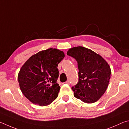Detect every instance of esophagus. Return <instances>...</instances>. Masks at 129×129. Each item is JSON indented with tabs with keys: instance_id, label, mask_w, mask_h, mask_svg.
I'll list each match as a JSON object with an SVG mask.
<instances>
[{
	"instance_id": "obj_1",
	"label": "esophagus",
	"mask_w": 129,
	"mask_h": 129,
	"mask_svg": "<svg viewBox=\"0 0 129 129\" xmlns=\"http://www.w3.org/2000/svg\"><path fill=\"white\" fill-rule=\"evenodd\" d=\"M65 83H66V84H70V81L67 80V81H66V82H65Z\"/></svg>"
}]
</instances>
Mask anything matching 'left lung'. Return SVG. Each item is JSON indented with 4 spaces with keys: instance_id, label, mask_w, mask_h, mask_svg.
I'll return each mask as SVG.
<instances>
[{
    "instance_id": "8db88e82",
    "label": "left lung",
    "mask_w": 129,
    "mask_h": 129,
    "mask_svg": "<svg viewBox=\"0 0 129 129\" xmlns=\"http://www.w3.org/2000/svg\"><path fill=\"white\" fill-rule=\"evenodd\" d=\"M67 54L78 62L79 82L72 87L74 96L85 103L96 102L105 93L109 83V65L99 54L82 46L70 49Z\"/></svg>"
}]
</instances>
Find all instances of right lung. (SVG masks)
<instances>
[{
    "instance_id": "1",
    "label": "right lung",
    "mask_w": 129,
    "mask_h": 129,
    "mask_svg": "<svg viewBox=\"0 0 129 129\" xmlns=\"http://www.w3.org/2000/svg\"><path fill=\"white\" fill-rule=\"evenodd\" d=\"M64 57L62 51L50 48L30 56L21 67L18 82L24 95L33 104L46 106L58 96L60 86L58 64Z\"/></svg>"
}]
</instances>
